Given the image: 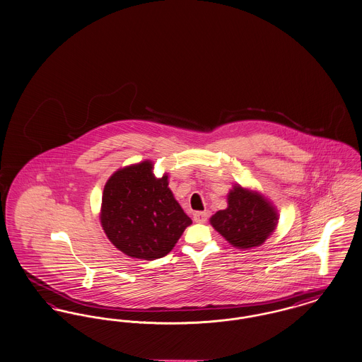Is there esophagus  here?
<instances>
[{
    "mask_svg": "<svg viewBox=\"0 0 362 362\" xmlns=\"http://www.w3.org/2000/svg\"><path fill=\"white\" fill-rule=\"evenodd\" d=\"M193 221L197 222V223H204L207 221V213H202V211H197L193 214Z\"/></svg>",
    "mask_w": 362,
    "mask_h": 362,
    "instance_id": "34e87169",
    "label": "esophagus"
}]
</instances>
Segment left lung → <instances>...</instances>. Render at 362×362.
<instances>
[{
  "instance_id": "obj_1",
  "label": "left lung",
  "mask_w": 362,
  "mask_h": 362,
  "mask_svg": "<svg viewBox=\"0 0 362 362\" xmlns=\"http://www.w3.org/2000/svg\"><path fill=\"white\" fill-rule=\"evenodd\" d=\"M210 223L229 244L248 250L262 245L272 236L279 213L265 194L235 184L228 193V207L210 218Z\"/></svg>"
}]
</instances>
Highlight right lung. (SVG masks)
<instances>
[{
  "instance_id": "obj_1",
  "label": "right lung",
  "mask_w": 362,
  "mask_h": 362,
  "mask_svg": "<svg viewBox=\"0 0 362 362\" xmlns=\"http://www.w3.org/2000/svg\"><path fill=\"white\" fill-rule=\"evenodd\" d=\"M100 222L108 238L127 257L153 261L168 255L192 223L169 188V174H153L143 160L117 170L105 182Z\"/></svg>"
}]
</instances>
